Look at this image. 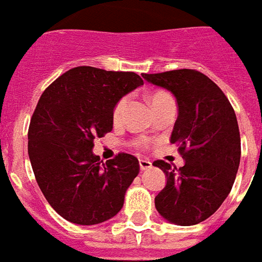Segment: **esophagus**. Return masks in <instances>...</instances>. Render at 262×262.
<instances>
[{"label":"esophagus","mask_w":262,"mask_h":262,"mask_svg":"<svg viewBox=\"0 0 262 262\" xmlns=\"http://www.w3.org/2000/svg\"><path fill=\"white\" fill-rule=\"evenodd\" d=\"M139 164H140V170H147L151 167V163H150L149 160H144V159H142V160L139 162Z\"/></svg>","instance_id":"34e87169"}]
</instances>
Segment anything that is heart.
I'll use <instances>...</instances> for the list:
<instances>
[{
  "label": "heart",
  "instance_id": "obj_1",
  "mask_svg": "<svg viewBox=\"0 0 262 262\" xmlns=\"http://www.w3.org/2000/svg\"><path fill=\"white\" fill-rule=\"evenodd\" d=\"M149 100L150 103H151V106H153L155 109H157V107L162 105V103H164L166 100H170V98L167 93L162 92V91H156V92L150 93ZM126 105H127V98H126V96L120 98V99L116 102V105L113 107V119H115V120H119V119L122 118V115H123V112H125L126 109ZM146 144H147V142L143 140V139H140V140H137L136 142L137 147H146Z\"/></svg>",
  "mask_w": 262,
  "mask_h": 262
}]
</instances>
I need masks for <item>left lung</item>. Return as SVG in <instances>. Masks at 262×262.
I'll return each mask as SVG.
<instances>
[{"mask_svg": "<svg viewBox=\"0 0 262 262\" xmlns=\"http://www.w3.org/2000/svg\"><path fill=\"white\" fill-rule=\"evenodd\" d=\"M144 79L174 95L179 116L170 142L184 166L153 163L167 177L155 206L179 226H194L213 215L231 191L241 156L237 118L220 88L195 69L143 74Z\"/></svg>", "mask_w": 262, "mask_h": 262, "instance_id": "left-lung-1", "label": "left lung"}]
</instances>
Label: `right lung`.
Listing matches in <instances>:
<instances>
[{
    "mask_svg": "<svg viewBox=\"0 0 262 262\" xmlns=\"http://www.w3.org/2000/svg\"><path fill=\"white\" fill-rule=\"evenodd\" d=\"M140 85L135 72L76 67L41 95L28 129L29 160L45 199L65 220L99 224L123 207L139 160L118 153L103 163L92 147L113 129L116 102Z\"/></svg>",
    "mask_w": 262,
    "mask_h": 262,
    "instance_id": "obj_1",
    "label": "right lung"
}]
</instances>
